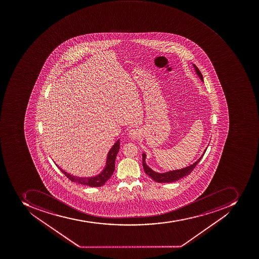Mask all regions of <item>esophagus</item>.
Listing matches in <instances>:
<instances>
[{"label": "esophagus", "instance_id": "obj_1", "mask_svg": "<svg viewBox=\"0 0 259 259\" xmlns=\"http://www.w3.org/2000/svg\"><path fill=\"white\" fill-rule=\"evenodd\" d=\"M127 135H128L129 138L132 140H137L141 137V132L137 128L131 129Z\"/></svg>", "mask_w": 259, "mask_h": 259}]
</instances>
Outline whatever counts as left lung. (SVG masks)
Segmentation results:
<instances>
[{
  "label": "left lung",
  "mask_w": 259,
  "mask_h": 259,
  "mask_svg": "<svg viewBox=\"0 0 259 259\" xmlns=\"http://www.w3.org/2000/svg\"><path fill=\"white\" fill-rule=\"evenodd\" d=\"M193 66H194V68H195L196 74L199 76L200 80H202V81H203V75H202V73H201L199 68H197L196 65H195V64H193ZM207 149H205L203 155H202V156H201L198 159V160L195 161V163H193V164H191V165H189V166L186 167V168H181V169L168 171V172H155V171L153 170V169H152L150 167L148 166V165H147L146 162H145L146 154L144 153L142 154L143 167H144V169H145V172H146V175H149V176L150 177V178H152V179H153L155 182H156V183H174V182H176V181L179 180V179H183V178H184V177L187 176V175H190V174L192 172L193 169L195 168V166H196L197 164H198V163L200 161L201 159H202V157H203L205 152H206V150H207Z\"/></svg>",
  "instance_id": "obj_1"
}]
</instances>
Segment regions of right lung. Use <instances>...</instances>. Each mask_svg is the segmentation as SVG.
<instances>
[{
  "label": "right lung",
  "mask_w": 259,
  "mask_h": 259,
  "mask_svg": "<svg viewBox=\"0 0 259 259\" xmlns=\"http://www.w3.org/2000/svg\"><path fill=\"white\" fill-rule=\"evenodd\" d=\"M119 140L114 143L112 148L109 151L107 154V158H106V166L104 169L99 174V175L95 177H88V178H83V177L74 176V175H70L68 172L63 170L62 168L59 167L57 164L56 166L60 168V171L64 174L65 176L68 178L69 180L72 181L73 183H77L79 184L85 185L91 187H102L106 183V181L110 179L111 175L114 171V162H115V158H116L117 154H118V150H119Z\"/></svg>",
  "instance_id": "add662e5"
}]
</instances>
